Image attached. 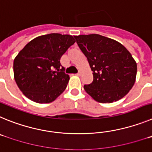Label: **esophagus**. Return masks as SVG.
<instances>
[{"label":"esophagus","mask_w":152,"mask_h":152,"mask_svg":"<svg viewBox=\"0 0 152 152\" xmlns=\"http://www.w3.org/2000/svg\"><path fill=\"white\" fill-rule=\"evenodd\" d=\"M81 73H82V72H80H80H79L78 73L76 74V75H77V76H80V75H81Z\"/></svg>","instance_id":"esophagus-1"}]
</instances>
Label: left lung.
Masks as SVG:
<instances>
[{"instance_id": "left-lung-1", "label": "left lung", "mask_w": 152, "mask_h": 152, "mask_svg": "<svg viewBox=\"0 0 152 152\" xmlns=\"http://www.w3.org/2000/svg\"><path fill=\"white\" fill-rule=\"evenodd\" d=\"M87 57L94 80L84 85L96 101L107 103L124 97L135 84L137 64L131 53L119 42L98 34L75 36Z\"/></svg>"}]
</instances>
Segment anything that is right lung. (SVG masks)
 <instances>
[{
    "mask_svg": "<svg viewBox=\"0 0 152 152\" xmlns=\"http://www.w3.org/2000/svg\"><path fill=\"white\" fill-rule=\"evenodd\" d=\"M75 42L71 35L51 33L33 39L19 52L13 61V75L28 99L48 103L64 92L70 77L60 59Z\"/></svg>",
    "mask_w": 152,
    "mask_h": 152,
    "instance_id": "1",
    "label": "right lung"
}]
</instances>
